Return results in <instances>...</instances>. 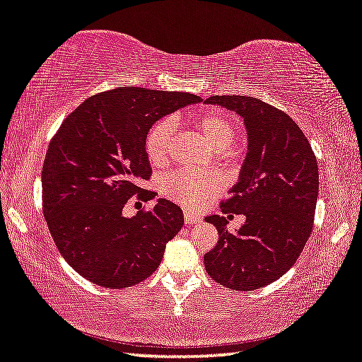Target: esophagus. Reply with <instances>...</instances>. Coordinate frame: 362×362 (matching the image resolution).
Masks as SVG:
<instances>
[{
  "label": "esophagus",
  "instance_id": "obj_1",
  "mask_svg": "<svg viewBox=\"0 0 362 362\" xmlns=\"http://www.w3.org/2000/svg\"><path fill=\"white\" fill-rule=\"evenodd\" d=\"M183 219H185V223H198V222H202V217H199L198 214H193L192 211H185L183 212Z\"/></svg>",
  "mask_w": 362,
  "mask_h": 362
}]
</instances>
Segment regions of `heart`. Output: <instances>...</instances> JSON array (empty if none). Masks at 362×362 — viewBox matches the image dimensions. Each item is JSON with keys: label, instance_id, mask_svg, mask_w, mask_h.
I'll use <instances>...</instances> for the list:
<instances>
[{"label": "heart", "instance_id": "b5f03b06", "mask_svg": "<svg viewBox=\"0 0 362 362\" xmlns=\"http://www.w3.org/2000/svg\"><path fill=\"white\" fill-rule=\"evenodd\" d=\"M190 122L206 141L221 150L223 160H233L238 151L228 145L233 141L237 127L233 120L219 111H202L190 116ZM175 124L172 119H160L153 125L145 139V153L153 165H163L168 160L174 140ZM219 180L212 174H198L192 170H174L165 174L159 182V190L164 197L187 208H198L206 199L214 197Z\"/></svg>", "mask_w": 362, "mask_h": 362}]
</instances>
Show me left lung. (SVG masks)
Masks as SVG:
<instances>
[{"label": "left lung", "instance_id": "obj_1", "mask_svg": "<svg viewBox=\"0 0 362 362\" xmlns=\"http://www.w3.org/2000/svg\"><path fill=\"white\" fill-rule=\"evenodd\" d=\"M217 105L243 117L248 153L223 214H243L235 233L227 219L206 217L219 240L204 255L212 280L227 288L251 291L282 277L296 262L313 232L319 193L317 159L296 122L284 111L251 96H211Z\"/></svg>", "mask_w": 362, "mask_h": 362}]
</instances>
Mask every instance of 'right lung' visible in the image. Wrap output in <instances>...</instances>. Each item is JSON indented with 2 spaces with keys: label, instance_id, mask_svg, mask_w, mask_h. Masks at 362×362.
Segmentation results:
<instances>
[{
  "label": "right lung",
  "instance_id": "add662e5",
  "mask_svg": "<svg viewBox=\"0 0 362 362\" xmlns=\"http://www.w3.org/2000/svg\"><path fill=\"white\" fill-rule=\"evenodd\" d=\"M203 100L180 91L119 87L85 100L51 140L42 172L43 212L69 266L105 288H127L150 277L165 245L180 232L183 212L159 198L150 211L122 214L136 194L154 198L148 132L160 117Z\"/></svg>",
  "mask_w": 362,
  "mask_h": 362
}]
</instances>
